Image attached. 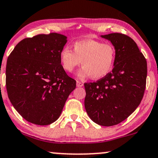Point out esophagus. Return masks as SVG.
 Returning <instances> with one entry per match:
<instances>
[{
  "instance_id": "esophagus-1",
  "label": "esophagus",
  "mask_w": 158,
  "mask_h": 158,
  "mask_svg": "<svg viewBox=\"0 0 158 158\" xmlns=\"http://www.w3.org/2000/svg\"><path fill=\"white\" fill-rule=\"evenodd\" d=\"M84 84H83V82H81L80 81H77V87H82Z\"/></svg>"
}]
</instances>
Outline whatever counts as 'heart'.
<instances>
[{
    "label": "heart",
    "mask_w": 158,
    "mask_h": 158,
    "mask_svg": "<svg viewBox=\"0 0 158 158\" xmlns=\"http://www.w3.org/2000/svg\"><path fill=\"white\" fill-rule=\"evenodd\" d=\"M73 48V51L69 46H64L60 51L61 64L66 71H73L81 62L83 67L77 73L78 77L99 79L113 70L116 51L112 43L81 40L75 42Z\"/></svg>",
    "instance_id": "1"
}]
</instances>
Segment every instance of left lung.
Returning a JSON list of instances; mask_svg holds the SVG:
<instances>
[{"instance_id":"obj_1","label":"left lung","mask_w":158,"mask_h":158,"mask_svg":"<svg viewBox=\"0 0 158 158\" xmlns=\"http://www.w3.org/2000/svg\"><path fill=\"white\" fill-rule=\"evenodd\" d=\"M101 37L115 46L114 67L96 82L85 83V107L94 122L110 127L124 121L140 104L146 88L147 63L128 36L112 33Z\"/></svg>"}]
</instances>
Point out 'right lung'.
<instances>
[{"mask_svg":"<svg viewBox=\"0 0 158 158\" xmlns=\"http://www.w3.org/2000/svg\"><path fill=\"white\" fill-rule=\"evenodd\" d=\"M67 37L57 33L23 40L8 57L6 85L9 100L25 120L48 125L60 117L76 88L61 64L60 54Z\"/></svg>","mask_w":158,"mask_h":158,"instance_id":"1","label":"right lung"}]
</instances>
